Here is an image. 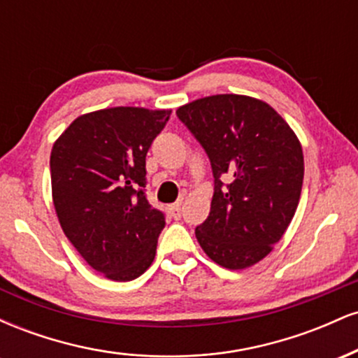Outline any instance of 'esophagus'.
Segmentation results:
<instances>
[{
  "mask_svg": "<svg viewBox=\"0 0 358 358\" xmlns=\"http://www.w3.org/2000/svg\"><path fill=\"white\" fill-rule=\"evenodd\" d=\"M170 212H171V215H173V219H176L178 220L180 217H182V202H178V203H173L170 207Z\"/></svg>",
  "mask_w": 358,
  "mask_h": 358,
  "instance_id": "esophagus-1",
  "label": "esophagus"
}]
</instances>
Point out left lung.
I'll list each match as a JSON object with an SVG mask.
<instances>
[{
	"label": "left lung",
	"mask_w": 358,
	"mask_h": 358,
	"mask_svg": "<svg viewBox=\"0 0 358 358\" xmlns=\"http://www.w3.org/2000/svg\"><path fill=\"white\" fill-rule=\"evenodd\" d=\"M212 165L213 196L195 229L203 252L227 269L264 259L293 220L305 162L299 139L266 102L217 94L176 109Z\"/></svg>",
	"instance_id": "obj_1"
}]
</instances>
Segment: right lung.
I'll return each instance as SVG.
<instances>
[{"instance_id":"right-lung-1","label":"right lung","mask_w":358,"mask_h":358,"mask_svg":"<svg viewBox=\"0 0 358 358\" xmlns=\"http://www.w3.org/2000/svg\"><path fill=\"white\" fill-rule=\"evenodd\" d=\"M170 109L110 108L79 116L52 148V199L67 239L113 281L150 268L165 213L146 200V153Z\"/></svg>"}]
</instances>
